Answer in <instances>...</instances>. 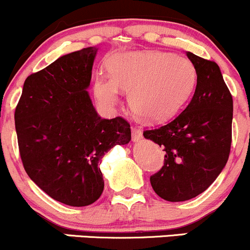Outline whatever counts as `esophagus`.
<instances>
[{
  "mask_svg": "<svg viewBox=\"0 0 250 250\" xmlns=\"http://www.w3.org/2000/svg\"><path fill=\"white\" fill-rule=\"evenodd\" d=\"M132 139L133 141H139L143 139V132L138 128H132Z\"/></svg>",
  "mask_w": 250,
  "mask_h": 250,
  "instance_id": "esophagus-1",
  "label": "esophagus"
}]
</instances>
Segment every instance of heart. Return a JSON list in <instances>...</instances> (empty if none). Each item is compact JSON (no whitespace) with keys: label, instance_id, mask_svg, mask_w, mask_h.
I'll return each instance as SVG.
<instances>
[{"label":"heart","instance_id":"heart-1","mask_svg":"<svg viewBox=\"0 0 250 250\" xmlns=\"http://www.w3.org/2000/svg\"><path fill=\"white\" fill-rule=\"evenodd\" d=\"M110 73L94 77L93 91L106 110L121 104L125 91H132L130 104L149 121L169 120L193 94L196 69L189 60L167 52H125L112 57Z\"/></svg>","mask_w":250,"mask_h":250}]
</instances>
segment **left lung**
Returning a JSON list of instances; mask_svg holds the SVG:
<instances>
[{
  "label": "left lung",
  "instance_id": "obj_1",
  "mask_svg": "<svg viewBox=\"0 0 250 250\" xmlns=\"http://www.w3.org/2000/svg\"><path fill=\"white\" fill-rule=\"evenodd\" d=\"M196 69L194 96L178 116L144 136L162 146L164 165L149 177L167 201H186L206 190L229 159L233 103L219 67L187 52Z\"/></svg>",
  "mask_w": 250,
  "mask_h": 250
}]
</instances>
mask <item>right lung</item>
Returning <instances> with one entry per match:
<instances>
[{
	"label": "right lung",
	"mask_w": 250,
	"mask_h": 250,
	"mask_svg": "<svg viewBox=\"0 0 250 250\" xmlns=\"http://www.w3.org/2000/svg\"><path fill=\"white\" fill-rule=\"evenodd\" d=\"M96 54L79 50L27 77L14 114L25 171L54 200L75 207L98 200L99 163L132 136L123 117L99 116L86 91Z\"/></svg>",
	"instance_id": "1"
}]
</instances>
